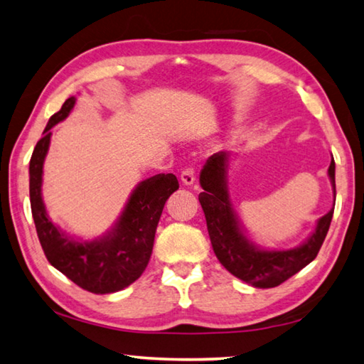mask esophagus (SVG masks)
Returning a JSON list of instances; mask_svg holds the SVG:
<instances>
[{
    "label": "esophagus",
    "mask_w": 364,
    "mask_h": 364,
    "mask_svg": "<svg viewBox=\"0 0 364 364\" xmlns=\"http://www.w3.org/2000/svg\"><path fill=\"white\" fill-rule=\"evenodd\" d=\"M181 181H183V184H186V186H191V184H194V181H196L194 170L193 168H184L181 171Z\"/></svg>",
    "instance_id": "obj_1"
}]
</instances>
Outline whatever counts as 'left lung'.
Returning <instances> with one entry per match:
<instances>
[{
	"instance_id": "1",
	"label": "left lung",
	"mask_w": 364,
	"mask_h": 364,
	"mask_svg": "<svg viewBox=\"0 0 364 364\" xmlns=\"http://www.w3.org/2000/svg\"><path fill=\"white\" fill-rule=\"evenodd\" d=\"M228 152H217L200 171L199 202L215 255L236 278L254 287H276L313 262L329 231L334 208L318 220L316 230L305 244L291 250H262L244 236L230 204L226 189ZM329 178L336 194V162L331 160Z\"/></svg>"
}]
</instances>
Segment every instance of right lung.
I'll return each mask as SVG.
<instances>
[{
	"mask_svg": "<svg viewBox=\"0 0 364 364\" xmlns=\"http://www.w3.org/2000/svg\"><path fill=\"white\" fill-rule=\"evenodd\" d=\"M75 106L69 97L49 119L30 159V207L48 262L70 281L93 294H112L136 281L152 254L154 237L168 197L180 188L173 173H159L141 181L128 200L114 230L101 239L78 242L60 232L48 218L41 199V175L51 128Z\"/></svg>",
	"mask_w": 364,
	"mask_h": 364,
	"instance_id": "obj_1",
	"label": "right lung"
}]
</instances>
